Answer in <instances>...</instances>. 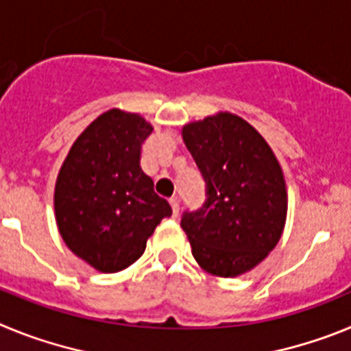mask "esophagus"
<instances>
[{
    "mask_svg": "<svg viewBox=\"0 0 351 351\" xmlns=\"http://www.w3.org/2000/svg\"><path fill=\"white\" fill-rule=\"evenodd\" d=\"M170 206H172L173 216L178 218V214H179V200H178V197H172V198H170Z\"/></svg>",
    "mask_w": 351,
    "mask_h": 351,
    "instance_id": "34e87169",
    "label": "esophagus"
}]
</instances>
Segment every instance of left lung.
Listing matches in <instances>:
<instances>
[{
	"mask_svg": "<svg viewBox=\"0 0 351 351\" xmlns=\"http://www.w3.org/2000/svg\"><path fill=\"white\" fill-rule=\"evenodd\" d=\"M206 181V202L186 210L182 230L204 271L235 278L276 247L287 221L283 170L265 138L243 117L219 112L182 128Z\"/></svg>",
	"mask_w": 351,
	"mask_h": 351,
	"instance_id": "8db88e82",
	"label": "left lung"
}]
</instances>
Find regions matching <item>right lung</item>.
Wrapping results in <instances>:
<instances>
[{"label": "right lung", "mask_w": 351, "mask_h": 351, "mask_svg": "<svg viewBox=\"0 0 351 351\" xmlns=\"http://www.w3.org/2000/svg\"><path fill=\"white\" fill-rule=\"evenodd\" d=\"M153 126L138 114L107 110L79 135L54 191L58 228L66 246L100 272L137 262L147 239L172 214L141 169Z\"/></svg>", "instance_id": "obj_1"}]
</instances>
